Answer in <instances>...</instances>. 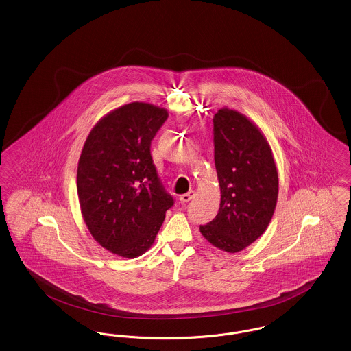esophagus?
Returning a JSON list of instances; mask_svg holds the SVG:
<instances>
[{
    "label": "esophagus",
    "instance_id": "1",
    "mask_svg": "<svg viewBox=\"0 0 351 351\" xmlns=\"http://www.w3.org/2000/svg\"><path fill=\"white\" fill-rule=\"evenodd\" d=\"M195 195H196V192L195 191H189V192H186V193H184L180 196V201L185 204V202H189V201L192 200L193 197H195Z\"/></svg>",
    "mask_w": 351,
    "mask_h": 351
}]
</instances>
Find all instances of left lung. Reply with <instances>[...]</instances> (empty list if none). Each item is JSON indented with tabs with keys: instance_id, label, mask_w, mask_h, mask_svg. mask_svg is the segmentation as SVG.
I'll use <instances>...</instances> for the list:
<instances>
[{
	"instance_id": "obj_1",
	"label": "left lung",
	"mask_w": 351,
	"mask_h": 351,
	"mask_svg": "<svg viewBox=\"0 0 351 351\" xmlns=\"http://www.w3.org/2000/svg\"><path fill=\"white\" fill-rule=\"evenodd\" d=\"M213 123L221 202L216 218L201 225L200 232L215 247L232 254L266 232L276 208L279 176L267 138L250 118L222 108Z\"/></svg>"
}]
</instances>
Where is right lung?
<instances>
[{"label":"right lung","mask_w":351,"mask_h":351,"mask_svg":"<svg viewBox=\"0 0 351 351\" xmlns=\"http://www.w3.org/2000/svg\"><path fill=\"white\" fill-rule=\"evenodd\" d=\"M167 117V109L135 101L100 118L85 139L77 165L84 222L118 256L133 259L149 250L173 205L150 152Z\"/></svg>","instance_id":"add662e5"}]
</instances>
